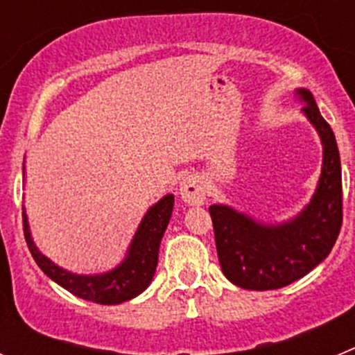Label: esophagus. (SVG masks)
<instances>
[{
    "label": "esophagus",
    "instance_id": "esophagus-1",
    "mask_svg": "<svg viewBox=\"0 0 355 355\" xmlns=\"http://www.w3.org/2000/svg\"><path fill=\"white\" fill-rule=\"evenodd\" d=\"M181 199L190 206H199L206 200V183L200 175L192 174L181 181Z\"/></svg>",
    "mask_w": 355,
    "mask_h": 355
}]
</instances>
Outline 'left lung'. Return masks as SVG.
I'll use <instances>...</instances> for the list:
<instances>
[{
  "label": "left lung",
  "instance_id": "8db88e82",
  "mask_svg": "<svg viewBox=\"0 0 355 355\" xmlns=\"http://www.w3.org/2000/svg\"><path fill=\"white\" fill-rule=\"evenodd\" d=\"M302 112L324 146V165L311 202L283 224H261L225 205L209 206L222 272L245 290H277L324 261L343 222L340 150L309 90H297Z\"/></svg>",
  "mask_w": 355,
  "mask_h": 355
}]
</instances>
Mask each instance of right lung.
I'll use <instances>...</instances> for the list:
<instances>
[{"mask_svg":"<svg viewBox=\"0 0 355 355\" xmlns=\"http://www.w3.org/2000/svg\"><path fill=\"white\" fill-rule=\"evenodd\" d=\"M172 208H174V196L163 197L155 206H150L149 211L142 218L139 231L135 233L130 250L126 258L117 268L97 275H76L64 270L58 265L48 259L35 247L30 234L26 211H23V229L26 238L28 249L35 259L40 270L53 279L56 284H60L72 295L80 299L90 300L96 304L114 306V304L126 302L142 293L153 281V275L158 265V250L162 243L163 233L171 220Z\"/></svg>","mask_w":355,"mask_h":355,"instance_id":"obj_1","label":"right lung"}]
</instances>
